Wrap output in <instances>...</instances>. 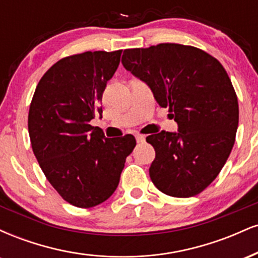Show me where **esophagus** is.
<instances>
[{
    "instance_id": "obj_1",
    "label": "esophagus",
    "mask_w": 258,
    "mask_h": 258,
    "mask_svg": "<svg viewBox=\"0 0 258 258\" xmlns=\"http://www.w3.org/2000/svg\"><path fill=\"white\" fill-rule=\"evenodd\" d=\"M136 141H137L138 143H143V142H146V136L136 135Z\"/></svg>"
}]
</instances>
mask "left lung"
<instances>
[{
  "label": "left lung",
  "instance_id": "8db88e82",
  "mask_svg": "<svg viewBox=\"0 0 258 258\" xmlns=\"http://www.w3.org/2000/svg\"><path fill=\"white\" fill-rule=\"evenodd\" d=\"M121 61L149 86L160 106H168L178 125V132L147 137L155 149L149 168L154 185L174 198L201 193L235 142L239 105L227 72L209 53L178 43L125 49Z\"/></svg>",
  "mask_w": 258,
  "mask_h": 258
}]
</instances>
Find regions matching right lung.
Masks as SVG:
<instances>
[{"label":"right lung","instance_id":"1","mask_svg":"<svg viewBox=\"0 0 258 258\" xmlns=\"http://www.w3.org/2000/svg\"><path fill=\"white\" fill-rule=\"evenodd\" d=\"M122 51L85 52L52 65L38 82L28 127L32 152L53 188L74 206L88 209L116 190L132 135L105 138L90 121L102 116L103 92Z\"/></svg>","mask_w":258,"mask_h":258}]
</instances>
